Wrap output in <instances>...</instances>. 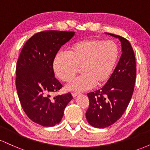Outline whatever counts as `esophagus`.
<instances>
[{
  "label": "esophagus",
  "mask_w": 150,
  "mask_h": 150,
  "mask_svg": "<svg viewBox=\"0 0 150 150\" xmlns=\"http://www.w3.org/2000/svg\"><path fill=\"white\" fill-rule=\"evenodd\" d=\"M78 94H79L78 93H77V92H72V96H73V97H76Z\"/></svg>",
  "instance_id": "esophagus-1"
}]
</instances>
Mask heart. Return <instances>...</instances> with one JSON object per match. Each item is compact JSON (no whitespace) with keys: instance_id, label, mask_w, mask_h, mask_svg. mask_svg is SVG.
Returning <instances> with one entry per match:
<instances>
[{"instance_id":"1","label":"heart","mask_w":150,"mask_h":150,"mask_svg":"<svg viewBox=\"0 0 150 150\" xmlns=\"http://www.w3.org/2000/svg\"><path fill=\"white\" fill-rule=\"evenodd\" d=\"M119 56V49L112 41L92 39L73 44L68 53H58L53 68L60 80L69 82L79 71L82 74L73 79L67 89L82 92L94 85H101L111 77Z\"/></svg>"}]
</instances>
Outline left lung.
I'll use <instances>...</instances> for the list:
<instances>
[{
  "label": "left lung",
  "mask_w": 150,
  "mask_h": 150,
  "mask_svg": "<svg viewBox=\"0 0 150 150\" xmlns=\"http://www.w3.org/2000/svg\"><path fill=\"white\" fill-rule=\"evenodd\" d=\"M106 34L118 38L122 54L106 85L87 94L89 106L86 118L92 126L98 128L113 124L124 113L131 99L136 77L135 57L131 44L120 36Z\"/></svg>",
  "instance_id": "left-lung-1"
}]
</instances>
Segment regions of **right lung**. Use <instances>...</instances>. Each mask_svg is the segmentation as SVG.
Listing matches in <instances>:
<instances>
[{"instance_id":"right-lung-1","label":"right lung","mask_w":150,"mask_h":150,"mask_svg":"<svg viewBox=\"0 0 150 150\" xmlns=\"http://www.w3.org/2000/svg\"><path fill=\"white\" fill-rule=\"evenodd\" d=\"M75 35L74 32L47 30L38 32L25 43L16 67L17 92L27 116L45 127L60 123L71 94L51 98L62 88L55 77L53 63L56 53Z\"/></svg>"}]
</instances>
